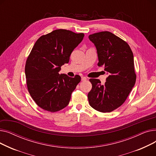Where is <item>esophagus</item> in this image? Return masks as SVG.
I'll list each match as a JSON object with an SVG mask.
<instances>
[{
	"instance_id": "34e87169",
	"label": "esophagus",
	"mask_w": 156,
	"mask_h": 156,
	"mask_svg": "<svg viewBox=\"0 0 156 156\" xmlns=\"http://www.w3.org/2000/svg\"><path fill=\"white\" fill-rule=\"evenodd\" d=\"M87 80V78H86V77H85V76H82L81 77V81H85V80Z\"/></svg>"
}]
</instances>
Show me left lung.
Wrapping results in <instances>:
<instances>
[{
    "instance_id": "8db88e82",
    "label": "left lung",
    "mask_w": 156,
    "mask_h": 156,
    "mask_svg": "<svg viewBox=\"0 0 156 156\" xmlns=\"http://www.w3.org/2000/svg\"><path fill=\"white\" fill-rule=\"evenodd\" d=\"M98 55L99 66L108 72L104 85L90 79L92 88L88 94L90 105L102 112H110L125 102L136 81L133 54L129 45L109 31L90 35Z\"/></svg>"
}]
</instances>
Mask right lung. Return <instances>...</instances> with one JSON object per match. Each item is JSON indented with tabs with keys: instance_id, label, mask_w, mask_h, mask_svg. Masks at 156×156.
I'll use <instances>...</instances> for the list:
<instances>
[{
	"instance_id": "right-lung-1",
	"label": "right lung",
	"mask_w": 156,
	"mask_h": 156,
	"mask_svg": "<svg viewBox=\"0 0 156 156\" xmlns=\"http://www.w3.org/2000/svg\"><path fill=\"white\" fill-rule=\"evenodd\" d=\"M83 37V34L59 29L37 40L26 62L25 75L28 90L40 108L54 112L68 105L81 77L59 71Z\"/></svg>"
}]
</instances>
